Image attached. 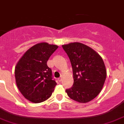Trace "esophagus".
<instances>
[{
    "instance_id": "obj_1",
    "label": "esophagus",
    "mask_w": 124,
    "mask_h": 124,
    "mask_svg": "<svg viewBox=\"0 0 124 124\" xmlns=\"http://www.w3.org/2000/svg\"><path fill=\"white\" fill-rule=\"evenodd\" d=\"M58 82H60L61 80H62V78H61V77L58 78Z\"/></svg>"
}]
</instances>
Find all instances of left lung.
<instances>
[{
    "mask_svg": "<svg viewBox=\"0 0 124 124\" xmlns=\"http://www.w3.org/2000/svg\"><path fill=\"white\" fill-rule=\"evenodd\" d=\"M71 63L74 84L66 89L68 96L80 103L94 99L102 90L107 77L104 62L93 49L80 42L62 46Z\"/></svg>",
    "mask_w": 124,
    "mask_h": 124,
    "instance_id": "obj_1",
    "label": "left lung"
}]
</instances>
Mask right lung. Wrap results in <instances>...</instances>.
I'll list each match as a JSON object with an SVG mask.
<instances>
[{"label":"right lung","instance_id":"1","mask_svg":"<svg viewBox=\"0 0 124 124\" xmlns=\"http://www.w3.org/2000/svg\"><path fill=\"white\" fill-rule=\"evenodd\" d=\"M58 47L47 42L37 44L26 52L16 64L17 88L25 98L33 103L46 101L56 85L47 62Z\"/></svg>","mask_w":124,"mask_h":124}]
</instances>
